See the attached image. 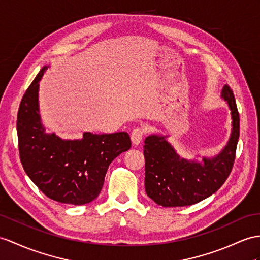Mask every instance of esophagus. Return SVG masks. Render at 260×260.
<instances>
[{"instance_id": "esophagus-1", "label": "esophagus", "mask_w": 260, "mask_h": 260, "mask_svg": "<svg viewBox=\"0 0 260 260\" xmlns=\"http://www.w3.org/2000/svg\"><path fill=\"white\" fill-rule=\"evenodd\" d=\"M145 135V129L141 128V126H138V128L134 129V131L131 132V141L134 143V145H138L142 141V138Z\"/></svg>"}]
</instances>
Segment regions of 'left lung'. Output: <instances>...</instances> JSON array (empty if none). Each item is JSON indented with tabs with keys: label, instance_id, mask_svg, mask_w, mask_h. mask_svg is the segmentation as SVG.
Listing matches in <instances>:
<instances>
[{
	"label": "left lung",
	"instance_id": "8db88e82",
	"mask_svg": "<svg viewBox=\"0 0 260 260\" xmlns=\"http://www.w3.org/2000/svg\"><path fill=\"white\" fill-rule=\"evenodd\" d=\"M232 111L233 130L224 150L201 164L182 159L164 137L150 136L144 141L145 192L163 207L187 206L214 194L232 172L239 138V113L229 85L221 90Z\"/></svg>",
	"mask_w": 260,
	"mask_h": 260
}]
</instances>
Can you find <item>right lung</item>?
Returning <instances> with one entry per match:
<instances>
[{"instance_id":"right-lung-1","label":"right lung","mask_w":260,"mask_h":260,"mask_svg":"<svg viewBox=\"0 0 260 260\" xmlns=\"http://www.w3.org/2000/svg\"><path fill=\"white\" fill-rule=\"evenodd\" d=\"M46 68L37 74L18 108L20 159L28 178L47 198L64 204H87L99 195L109 164L130 149V137L126 132L99 136L85 132L81 140L71 141L45 134L37 97Z\"/></svg>"}]
</instances>
